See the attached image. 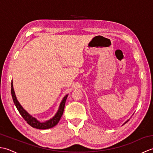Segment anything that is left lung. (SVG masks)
<instances>
[{
    "mask_svg": "<svg viewBox=\"0 0 153 153\" xmlns=\"http://www.w3.org/2000/svg\"><path fill=\"white\" fill-rule=\"evenodd\" d=\"M133 115H134V114H133ZM129 119H130V118H129ZM129 119H128V120H126V122H125L124 123H123V125H124V124H125V123H126L127 122H128L129 121ZM123 125H122V126H123Z\"/></svg>",
    "mask_w": 153,
    "mask_h": 153,
    "instance_id": "left-lung-1",
    "label": "left lung"
}]
</instances>
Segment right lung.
Returning <instances> with one entry per match:
<instances>
[{
	"mask_svg": "<svg viewBox=\"0 0 153 153\" xmlns=\"http://www.w3.org/2000/svg\"><path fill=\"white\" fill-rule=\"evenodd\" d=\"M11 94L12 97L13 101H14V105L16 108H17L18 112L20 114L21 116L24 118V119L27 122L29 125H30L31 127H33L34 128L36 129H49L51 128H53L54 126H56L58 122L60 121L62 116L63 114L64 110V106H65V103H66L67 97L68 96V94L66 95L64 97V98L62 100V101L60 104L59 108H58L56 113L55 114V115L53 117V118L47 120V121L41 122L40 121L34 118V117L31 115L30 114H29L26 110H25L23 106L20 105V103L17 99V97L16 96L15 91L14 89V87H13V82L12 80L11 83Z\"/></svg>",
	"mask_w": 153,
	"mask_h": 153,
	"instance_id": "right-lung-1",
	"label": "right lung"
}]
</instances>
